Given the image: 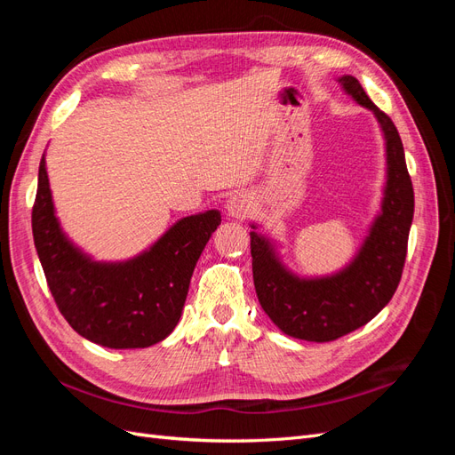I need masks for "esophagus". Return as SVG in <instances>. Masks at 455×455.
Masks as SVG:
<instances>
[{
    "label": "esophagus",
    "instance_id": "1",
    "mask_svg": "<svg viewBox=\"0 0 455 455\" xmlns=\"http://www.w3.org/2000/svg\"><path fill=\"white\" fill-rule=\"evenodd\" d=\"M226 211L231 218H246L254 211V203L252 197L246 194V191H237L233 194L228 203H226Z\"/></svg>",
    "mask_w": 455,
    "mask_h": 455
}]
</instances>
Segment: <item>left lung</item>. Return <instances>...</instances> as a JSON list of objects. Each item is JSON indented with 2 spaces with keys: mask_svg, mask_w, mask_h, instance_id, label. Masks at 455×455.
I'll return each instance as SVG.
<instances>
[{
  "mask_svg": "<svg viewBox=\"0 0 455 455\" xmlns=\"http://www.w3.org/2000/svg\"><path fill=\"white\" fill-rule=\"evenodd\" d=\"M353 99L376 114L387 146V186L381 214L349 267L324 279H298L275 256L269 243L251 233L254 286L259 306L284 334L332 341L364 326L389 304L403 277L408 233L414 218V188L395 123L368 99L353 76L339 77Z\"/></svg>",
  "mask_w": 455,
  "mask_h": 455,
  "instance_id": "8db88e82",
  "label": "left lung"
}]
</instances>
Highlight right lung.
<instances>
[{"label": "right lung", "instance_id": "1", "mask_svg": "<svg viewBox=\"0 0 455 455\" xmlns=\"http://www.w3.org/2000/svg\"><path fill=\"white\" fill-rule=\"evenodd\" d=\"M220 222L218 211L188 216L148 252L123 264H99L64 237L45 159L39 161L32 233L41 267L68 324L102 347H149L172 332L197 259Z\"/></svg>", "mask_w": 455, "mask_h": 455}]
</instances>
